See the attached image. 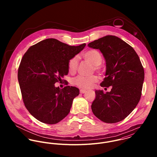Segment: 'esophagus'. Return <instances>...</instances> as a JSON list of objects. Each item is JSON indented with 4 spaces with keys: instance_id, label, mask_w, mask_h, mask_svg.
Segmentation results:
<instances>
[{
    "instance_id": "34e87169",
    "label": "esophagus",
    "mask_w": 157,
    "mask_h": 157,
    "mask_svg": "<svg viewBox=\"0 0 157 157\" xmlns=\"http://www.w3.org/2000/svg\"><path fill=\"white\" fill-rule=\"evenodd\" d=\"M86 92V90H80V92L81 93V94H84V93H85Z\"/></svg>"
}]
</instances>
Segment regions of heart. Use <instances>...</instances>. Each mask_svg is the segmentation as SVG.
<instances>
[{
	"label": "heart",
	"instance_id": "b5f03b06",
	"mask_svg": "<svg viewBox=\"0 0 157 157\" xmlns=\"http://www.w3.org/2000/svg\"><path fill=\"white\" fill-rule=\"evenodd\" d=\"M83 57L85 60L89 62L94 65L95 71L100 72L101 71V67L100 65L103 62V57L101 54L97 50L90 49L83 54ZM78 66V59L77 56L73 57L68 62V70L71 74L75 73ZM98 81V77L95 75L83 76L78 75L73 80V83L77 86L87 89L91 87L95 82Z\"/></svg>",
	"mask_w": 157,
	"mask_h": 157
}]
</instances>
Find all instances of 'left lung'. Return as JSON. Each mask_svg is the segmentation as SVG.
Returning <instances> with one entry per match:
<instances>
[{
	"instance_id": "left-lung-1",
	"label": "left lung",
	"mask_w": 157,
	"mask_h": 157,
	"mask_svg": "<svg viewBox=\"0 0 157 157\" xmlns=\"http://www.w3.org/2000/svg\"><path fill=\"white\" fill-rule=\"evenodd\" d=\"M88 46L100 49L106 60V77L100 86H112L106 94L95 91L92 111L103 122L120 121L132 112L141 98L144 72L140 58L131 46L114 36H106Z\"/></svg>"
}]
</instances>
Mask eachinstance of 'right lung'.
<instances>
[{
    "label": "right lung",
    "mask_w": 157,
    "mask_h": 157,
    "mask_svg": "<svg viewBox=\"0 0 157 157\" xmlns=\"http://www.w3.org/2000/svg\"><path fill=\"white\" fill-rule=\"evenodd\" d=\"M85 44L69 46L55 39H47L31 46L25 53L18 69V81L24 105L37 120L56 124L70 112L79 90L54 84L68 74V62L83 49Z\"/></svg>",
    "instance_id": "right-lung-1"
}]
</instances>
